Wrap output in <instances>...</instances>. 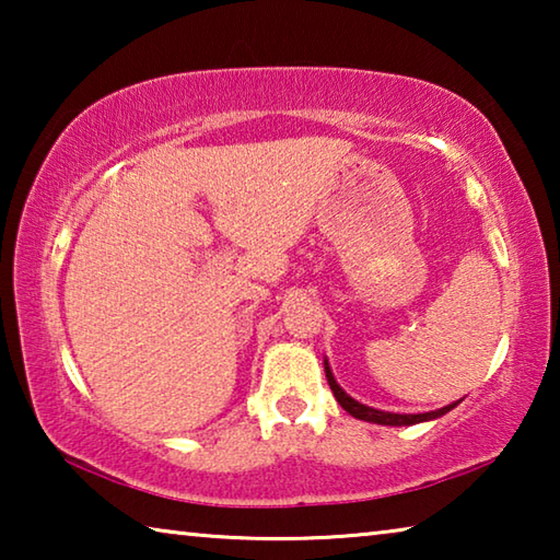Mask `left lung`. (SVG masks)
Segmentation results:
<instances>
[{"label": "left lung", "instance_id": "8db88e82", "mask_svg": "<svg viewBox=\"0 0 560 560\" xmlns=\"http://www.w3.org/2000/svg\"><path fill=\"white\" fill-rule=\"evenodd\" d=\"M324 368H326L328 385H330V390H334V395H336L338 405L343 407V410H346L348 415H353L355 420H363V422L385 424V428H407V424H420V422L438 420V417L447 415L450 410H454V407L459 405V400H457V402H452V405H444V407H440V410H432V412H420V415H400V412H385V410H375V407H368V405H363V402L353 400V397H350V395L343 390V387H340V385L336 383L334 371H330V365H328V360H326V358H324Z\"/></svg>", "mask_w": 560, "mask_h": 560}]
</instances>
